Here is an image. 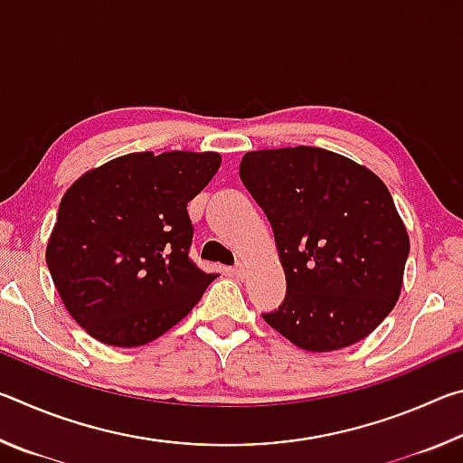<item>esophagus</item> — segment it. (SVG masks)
<instances>
[{
  "label": "esophagus",
  "instance_id": "34e87169",
  "mask_svg": "<svg viewBox=\"0 0 463 463\" xmlns=\"http://www.w3.org/2000/svg\"><path fill=\"white\" fill-rule=\"evenodd\" d=\"M232 276L237 278V279H245V276H247V269H245V265H234L232 268Z\"/></svg>",
  "mask_w": 463,
  "mask_h": 463
}]
</instances>
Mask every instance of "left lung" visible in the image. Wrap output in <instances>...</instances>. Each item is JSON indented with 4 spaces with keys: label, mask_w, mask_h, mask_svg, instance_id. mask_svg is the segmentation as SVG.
<instances>
[{
    "label": "left lung",
    "mask_w": 463,
    "mask_h": 463,
    "mask_svg": "<svg viewBox=\"0 0 463 463\" xmlns=\"http://www.w3.org/2000/svg\"><path fill=\"white\" fill-rule=\"evenodd\" d=\"M239 175L260 203L286 271V298L265 323L307 351L365 339L401 296L409 234L378 175L325 148L242 156Z\"/></svg>",
    "instance_id": "1"
}]
</instances>
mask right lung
Listing matches in <instances>:
<instances>
[{
    "mask_svg": "<svg viewBox=\"0 0 463 463\" xmlns=\"http://www.w3.org/2000/svg\"><path fill=\"white\" fill-rule=\"evenodd\" d=\"M218 153H132L62 195L46 265L61 300L93 339L138 347L175 326L214 281L192 261L194 200Z\"/></svg>",
    "mask_w": 463,
    "mask_h": 463,
    "instance_id": "right-lung-1",
    "label": "right lung"
}]
</instances>
